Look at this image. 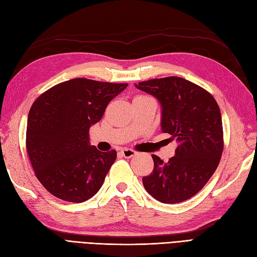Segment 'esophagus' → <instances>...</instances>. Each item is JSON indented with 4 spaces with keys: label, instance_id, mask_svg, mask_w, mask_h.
Listing matches in <instances>:
<instances>
[{
    "label": "esophagus",
    "instance_id": "1",
    "mask_svg": "<svg viewBox=\"0 0 257 257\" xmlns=\"http://www.w3.org/2000/svg\"><path fill=\"white\" fill-rule=\"evenodd\" d=\"M121 154L123 155L124 158L131 159V158H133L134 155L136 154V151L132 150V149H122V150H121Z\"/></svg>",
    "mask_w": 257,
    "mask_h": 257
}]
</instances>
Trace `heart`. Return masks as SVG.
Instances as JSON below:
<instances>
[{
    "instance_id": "1",
    "label": "heart",
    "mask_w": 257,
    "mask_h": 257,
    "mask_svg": "<svg viewBox=\"0 0 257 257\" xmlns=\"http://www.w3.org/2000/svg\"><path fill=\"white\" fill-rule=\"evenodd\" d=\"M136 98H150V97H148V96H145V95H139V96H137Z\"/></svg>"
}]
</instances>
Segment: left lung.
Returning <instances> with one entry per match:
<instances>
[{
  "label": "left lung",
  "mask_w": 257,
  "mask_h": 257,
  "mask_svg": "<svg viewBox=\"0 0 257 257\" xmlns=\"http://www.w3.org/2000/svg\"><path fill=\"white\" fill-rule=\"evenodd\" d=\"M135 87L159 100L162 132L179 144L167 163L152 154L153 172L143 178L144 186L161 203H181L204 188L220 163L224 145L219 105L205 89L180 77Z\"/></svg>",
  "instance_id": "1"
}]
</instances>
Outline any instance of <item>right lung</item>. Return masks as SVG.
<instances>
[{
    "mask_svg": "<svg viewBox=\"0 0 257 257\" xmlns=\"http://www.w3.org/2000/svg\"><path fill=\"white\" fill-rule=\"evenodd\" d=\"M127 83L75 78L54 85L31 107L27 150L44 188L62 200L83 203L103 185L116 152L91 146L89 130Z\"/></svg>",
    "mask_w": 257,
    "mask_h": 257,
    "instance_id": "1",
    "label": "right lung"
}]
</instances>
